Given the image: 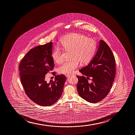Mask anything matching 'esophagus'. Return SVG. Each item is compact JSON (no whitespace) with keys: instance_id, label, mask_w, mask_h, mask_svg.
I'll return each instance as SVG.
<instances>
[{"instance_id":"esophagus-1","label":"esophagus","mask_w":135,"mask_h":135,"mask_svg":"<svg viewBox=\"0 0 135 135\" xmlns=\"http://www.w3.org/2000/svg\"><path fill=\"white\" fill-rule=\"evenodd\" d=\"M70 76V74H66V75H65V76H66L67 78L69 77Z\"/></svg>"}]
</instances>
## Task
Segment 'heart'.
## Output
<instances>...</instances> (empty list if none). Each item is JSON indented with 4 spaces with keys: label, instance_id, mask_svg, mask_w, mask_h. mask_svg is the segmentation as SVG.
Instances as JSON below:
<instances>
[{
    "label": "heart",
    "instance_id": "obj_1",
    "mask_svg": "<svg viewBox=\"0 0 135 135\" xmlns=\"http://www.w3.org/2000/svg\"><path fill=\"white\" fill-rule=\"evenodd\" d=\"M62 49L66 51H70V61L64 62L59 67L58 71L60 74H70L77 68L80 62L82 65L87 64L90 61L95 55L97 49L95 40L88 38L86 35L79 33H73L65 36L61 42ZM51 57L54 62L61 64L63 61V53L58 46L53 49Z\"/></svg>",
    "mask_w": 135,
    "mask_h": 135
}]
</instances>
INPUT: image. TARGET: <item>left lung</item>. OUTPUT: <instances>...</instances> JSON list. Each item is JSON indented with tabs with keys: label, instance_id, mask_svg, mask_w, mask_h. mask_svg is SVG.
Instances as JSON below:
<instances>
[{
	"label": "left lung",
	"instance_id": "left-lung-1",
	"mask_svg": "<svg viewBox=\"0 0 135 135\" xmlns=\"http://www.w3.org/2000/svg\"><path fill=\"white\" fill-rule=\"evenodd\" d=\"M79 72L83 75L77 76V89L80 97L92 103L105 98L112 88L116 73L114 56L105 41H99L95 55ZM89 77L92 78L91 82L88 81Z\"/></svg>",
	"mask_w": 135,
	"mask_h": 135
}]
</instances>
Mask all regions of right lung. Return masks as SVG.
I'll use <instances>...</instances> for the list:
<instances>
[{
	"label": "right lung",
	"instance_id": "add662e5",
	"mask_svg": "<svg viewBox=\"0 0 135 135\" xmlns=\"http://www.w3.org/2000/svg\"><path fill=\"white\" fill-rule=\"evenodd\" d=\"M52 51V42L37 46L29 51L19 65L21 81L26 94L41 106H50L57 101L66 79L60 74L55 76L54 81L51 80L47 83L45 80L46 74L54 66ZM55 73L52 74L55 75Z\"/></svg>",
	"mask_w": 135,
	"mask_h": 135
}]
</instances>
